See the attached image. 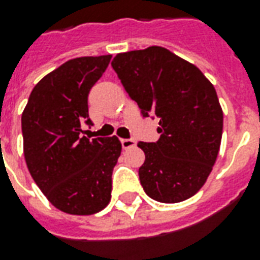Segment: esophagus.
Listing matches in <instances>:
<instances>
[{
  "mask_svg": "<svg viewBox=\"0 0 260 260\" xmlns=\"http://www.w3.org/2000/svg\"><path fill=\"white\" fill-rule=\"evenodd\" d=\"M121 145H122V149H129L135 146L136 142L134 139H121Z\"/></svg>",
  "mask_w": 260,
  "mask_h": 260,
  "instance_id": "esophagus-1",
  "label": "esophagus"
}]
</instances>
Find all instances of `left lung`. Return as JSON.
I'll return each instance as SVG.
<instances>
[{"label": "left lung", "instance_id": "obj_1", "mask_svg": "<svg viewBox=\"0 0 260 260\" xmlns=\"http://www.w3.org/2000/svg\"><path fill=\"white\" fill-rule=\"evenodd\" d=\"M111 67L143 117L158 118L156 142H139L143 191L163 203L191 198L217 158L223 111L213 85L195 65L153 46L117 54Z\"/></svg>", "mask_w": 260, "mask_h": 260}]
</instances>
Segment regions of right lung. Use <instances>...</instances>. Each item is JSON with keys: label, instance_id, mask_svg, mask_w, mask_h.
<instances>
[{"label": "right lung", "instance_id": "add662e5", "mask_svg": "<svg viewBox=\"0 0 260 260\" xmlns=\"http://www.w3.org/2000/svg\"><path fill=\"white\" fill-rule=\"evenodd\" d=\"M111 55L69 59L31 90L22 114L29 173L48 201L69 214H94L111 199L118 138L83 136L91 126L87 96Z\"/></svg>", "mask_w": 260, "mask_h": 260}]
</instances>
